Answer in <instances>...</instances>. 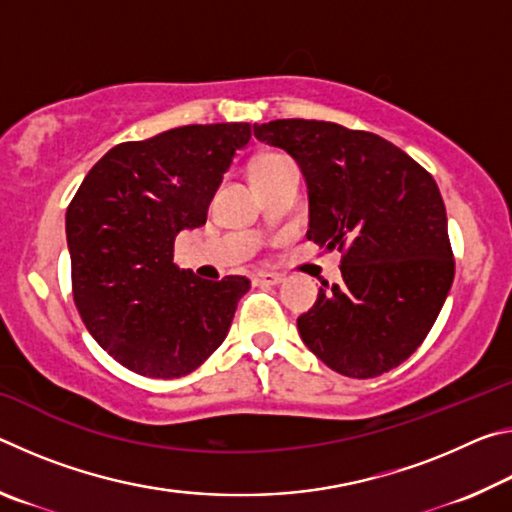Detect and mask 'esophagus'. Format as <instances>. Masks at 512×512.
<instances>
[{
	"label": "esophagus",
	"mask_w": 512,
	"mask_h": 512,
	"mask_svg": "<svg viewBox=\"0 0 512 512\" xmlns=\"http://www.w3.org/2000/svg\"><path fill=\"white\" fill-rule=\"evenodd\" d=\"M253 280L259 287H273V284H280L284 277L280 273H257Z\"/></svg>",
	"instance_id": "34e87169"
}]
</instances>
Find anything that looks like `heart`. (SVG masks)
Returning <instances> with one entry per match:
<instances>
[{
	"label": "heart",
	"mask_w": 512,
	"mask_h": 512,
	"mask_svg": "<svg viewBox=\"0 0 512 512\" xmlns=\"http://www.w3.org/2000/svg\"><path fill=\"white\" fill-rule=\"evenodd\" d=\"M291 164V158L282 153H266V155H259V158L253 162V167H250V173H253V180L268 176V173H273L277 169L287 167Z\"/></svg>",
	"instance_id": "obj_1"
}]
</instances>
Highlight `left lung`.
<instances>
[{"label":"left lung","instance_id":"1","mask_svg":"<svg viewBox=\"0 0 512 512\" xmlns=\"http://www.w3.org/2000/svg\"><path fill=\"white\" fill-rule=\"evenodd\" d=\"M253 128L259 142L280 146L305 173L307 239L343 253V282H325L298 318L302 341L345 377L397 368L427 339L454 282L436 180L375 133L316 119Z\"/></svg>","mask_w":512,"mask_h":512}]
</instances>
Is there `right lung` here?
<instances>
[{"label":"right lung","instance_id":"1","mask_svg":"<svg viewBox=\"0 0 512 512\" xmlns=\"http://www.w3.org/2000/svg\"><path fill=\"white\" fill-rule=\"evenodd\" d=\"M248 142L250 124H192L117 144L67 207L76 309L94 341L137 375H189L228 336L250 280L180 271L173 241L207 221Z\"/></svg>","mask_w":512,"mask_h":512}]
</instances>
